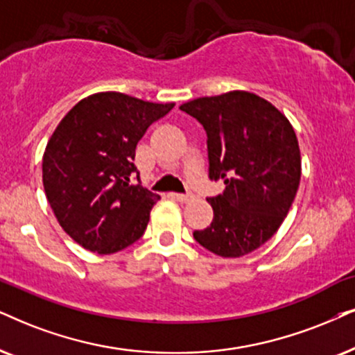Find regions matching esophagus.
Instances as JSON below:
<instances>
[{"mask_svg": "<svg viewBox=\"0 0 355 355\" xmlns=\"http://www.w3.org/2000/svg\"><path fill=\"white\" fill-rule=\"evenodd\" d=\"M170 196H172L173 200L180 201V203H188V201L193 200L191 195H182V193H170Z\"/></svg>", "mask_w": 355, "mask_h": 355, "instance_id": "esophagus-1", "label": "esophagus"}]
</instances>
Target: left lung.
<instances>
[{
  "instance_id": "8db88e82",
  "label": "left lung",
  "mask_w": 355,
  "mask_h": 355,
  "mask_svg": "<svg viewBox=\"0 0 355 355\" xmlns=\"http://www.w3.org/2000/svg\"><path fill=\"white\" fill-rule=\"evenodd\" d=\"M180 110L203 124L209 178L226 185L208 198L211 226L193 237L219 257L250 254L275 234L297 196L302 155L293 125L270 101L242 89L196 98Z\"/></svg>"
}]
</instances>
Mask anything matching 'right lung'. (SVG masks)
<instances>
[{
  "label": "right lung",
  "mask_w": 355,
  "mask_h": 355,
  "mask_svg": "<svg viewBox=\"0 0 355 355\" xmlns=\"http://www.w3.org/2000/svg\"><path fill=\"white\" fill-rule=\"evenodd\" d=\"M173 106L101 92L58 123L42 157L44 191L62 230L83 249L114 254L144 234L160 196L131 183L136 146Z\"/></svg>",
  "instance_id": "obj_1"
}]
</instances>
